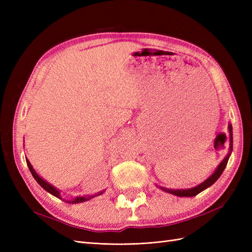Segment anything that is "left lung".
<instances>
[{"mask_svg":"<svg viewBox=\"0 0 252 252\" xmlns=\"http://www.w3.org/2000/svg\"><path fill=\"white\" fill-rule=\"evenodd\" d=\"M228 129H229V138H230V147H229V154H228L226 156V158L223 159L222 163H220L219 165V167L217 168V170L213 172L211 174V177H209L207 180H206L205 182H203L202 184H200L199 186L196 187H193V188H190V189H182V190H174V189H168V188H164V187H161L164 191L166 192H169V193H172L174 195H178V196H194L196 194H199L201 191H203V190H205L206 188H208L209 186H211L213 183H215L220 177V174L223 173L225 167L228 163V159H229V157H230V154L232 151V126L231 124L228 125Z\"/></svg>","mask_w":252,"mask_h":252,"instance_id":"1","label":"left lung"}]
</instances>
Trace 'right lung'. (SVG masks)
Segmentation results:
<instances>
[{
  "mask_svg": "<svg viewBox=\"0 0 252 252\" xmlns=\"http://www.w3.org/2000/svg\"><path fill=\"white\" fill-rule=\"evenodd\" d=\"M26 163H27V165H28V168H29V170H30V172H32V177L34 178V180L39 183V184L41 185V187H43L45 190H46V191H48L49 193H51L52 195H55V196H57V197H60V192L58 191V189L57 188H55L53 186H51L50 184H48L47 182H45L42 178H40L39 175L36 174V172L34 171V169L32 168V164H30V162L28 161V159L26 158ZM103 193V191H101V192H97V193H95V194H91V195H88V196H79V197H77V199L75 200H73V201H67L68 203H80V202H85V201H89L90 199H93V197H94V196H97V195H101Z\"/></svg>",
  "mask_w": 252,
  "mask_h": 252,
  "instance_id": "obj_1",
  "label": "right lung"
}]
</instances>
